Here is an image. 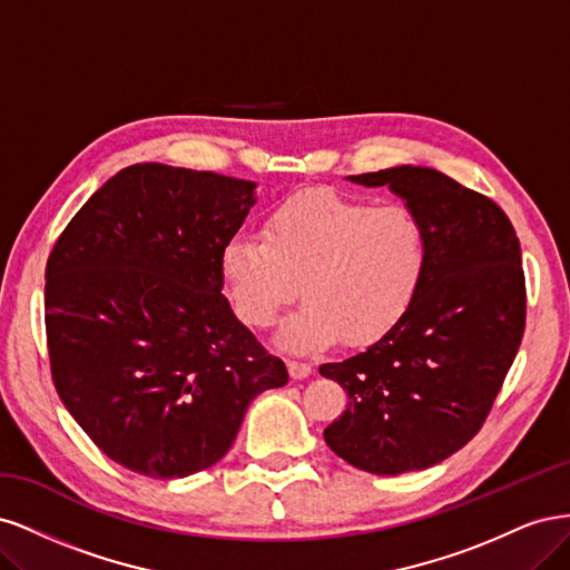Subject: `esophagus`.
<instances>
[{
	"mask_svg": "<svg viewBox=\"0 0 570 570\" xmlns=\"http://www.w3.org/2000/svg\"><path fill=\"white\" fill-rule=\"evenodd\" d=\"M287 371L292 377H295V381H304V377L312 375V364H304V361H289Z\"/></svg>",
	"mask_w": 570,
	"mask_h": 570,
	"instance_id": "obj_1",
	"label": "esophagus"
}]
</instances>
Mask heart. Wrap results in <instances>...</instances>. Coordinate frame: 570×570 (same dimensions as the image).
Here are the masks:
<instances>
[{
	"label": "heart",
	"instance_id": "1",
	"mask_svg": "<svg viewBox=\"0 0 570 570\" xmlns=\"http://www.w3.org/2000/svg\"><path fill=\"white\" fill-rule=\"evenodd\" d=\"M261 237L237 235L220 275L237 318L268 327L297 297L306 302L278 333L287 352L312 354L342 335L354 347L387 335L416 302L428 273V237L404 206L304 189L266 216Z\"/></svg>",
	"mask_w": 570,
	"mask_h": 570
}]
</instances>
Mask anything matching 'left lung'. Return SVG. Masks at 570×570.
Instances as JSON below:
<instances>
[{"instance_id": "left-lung-1", "label": "left lung", "mask_w": 570, "mask_h": 570, "mask_svg": "<svg viewBox=\"0 0 570 570\" xmlns=\"http://www.w3.org/2000/svg\"><path fill=\"white\" fill-rule=\"evenodd\" d=\"M350 180L387 185L404 199L428 237V273L387 335L318 368L350 396L323 438L361 471H421L478 433L521 347V245L492 199L435 168L394 166Z\"/></svg>"}]
</instances>
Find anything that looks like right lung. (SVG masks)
Returning a JSON list of instances; mask_svg holds the SVG:
<instances>
[{
    "label": "right lung",
    "mask_w": 570,
    "mask_h": 570,
    "mask_svg": "<svg viewBox=\"0 0 570 570\" xmlns=\"http://www.w3.org/2000/svg\"><path fill=\"white\" fill-rule=\"evenodd\" d=\"M256 183L135 164L68 223L45 273L51 381L116 463L185 478L226 456L256 394L287 368L220 295V252Z\"/></svg>",
    "instance_id": "add662e5"
}]
</instances>
